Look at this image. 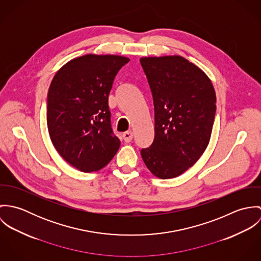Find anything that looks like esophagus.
<instances>
[{
	"mask_svg": "<svg viewBox=\"0 0 261 261\" xmlns=\"http://www.w3.org/2000/svg\"><path fill=\"white\" fill-rule=\"evenodd\" d=\"M122 139L125 143H130L132 140L134 139V133L133 132H126L122 135Z\"/></svg>",
	"mask_w": 261,
	"mask_h": 261,
	"instance_id": "obj_1",
	"label": "esophagus"
}]
</instances>
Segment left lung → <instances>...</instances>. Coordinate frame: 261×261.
<instances>
[{
    "mask_svg": "<svg viewBox=\"0 0 261 261\" xmlns=\"http://www.w3.org/2000/svg\"><path fill=\"white\" fill-rule=\"evenodd\" d=\"M154 107V139L142 158L152 175L185 173L210 142L216 94L207 74L180 55L142 57Z\"/></svg>",
    "mask_w": 261,
    "mask_h": 261,
    "instance_id": "obj_1",
    "label": "left lung"
}]
</instances>
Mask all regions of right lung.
<instances>
[{
    "mask_svg": "<svg viewBox=\"0 0 261 261\" xmlns=\"http://www.w3.org/2000/svg\"><path fill=\"white\" fill-rule=\"evenodd\" d=\"M129 61L118 55L86 54L54 75L48 90L47 126L59 154L77 170L96 172L119 149L112 135L109 95L115 75Z\"/></svg>",
    "mask_w": 261,
    "mask_h": 261,
    "instance_id": "add662e5",
    "label": "right lung"
}]
</instances>
